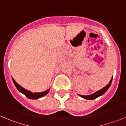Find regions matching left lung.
I'll return each instance as SVG.
<instances>
[{
    "label": "left lung",
    "mask_w": 126,
    "mask_h": 126,
    "mask_svg": "<svg viewBox=\"0 0 126 126\" xmlns=\"http://www.w3.org/2000/svg\"><path fill=\"white\" fill-rule=\"evenodd\" d=\"M112 78H113V77H112ZM112 79H111V80H110L109 83V84H107L105 87H104V88H102V89H100V90H98V91H97L96 92L94 93V94H91V95H79L81 97H82V98H85V99H87V100H94V99H95V98H97V97H100V96L102 95L104 93L106 92V91L108 90L110 86L111 83H112Z\"/></svg>",
    "instance_id": "obj_1"
}]
</instances>
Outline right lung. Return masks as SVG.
I'll return each instance as SVG.
<instances>
[{
  "mask_svg": "<svg viewBox=\"0 0 126 126\" xmlns=\"http://www.w3.org/2000/svg\"><path fill=\"white\" fill-rule=\"evenodd\" d=\"M12 81H13L14 83V85H15L16 87L17 88V90H19L20 92L23 94L25 96H26L28 98H30V99H38V98H41V97L46 95V94H48V92H49V90H46V91L42 92L32 93L31 91H29V90L25 89L24 88L22 87L21 85H19L14 80V79L13 78H12Z\"/></svg>",
  "mask_w": 126,
  "mask_h": 126,
  "instance_id": "right-lung-1",
  "label": "right lung"
}]
</instances>
